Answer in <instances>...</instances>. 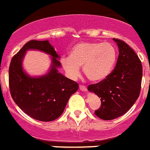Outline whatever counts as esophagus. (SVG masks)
Returning <instances> with one entry per match:
<instances>
[{
  "label": "esophagus",
  "instance_id": "1",
  "mask_svg": "<svg viewBox=\"0 0 150 150\" xmlns=\"http://www.w3.org/2000/svg\"><path fill=\"white\" fill-rule=\"evenodd\" d=\"M79 88L81 91H86L87 90V88H86V86H83V85H80L79 86Z\"/></svg>",
  "mask_w": 150,
  "mask_h": 150
}]
</instances>
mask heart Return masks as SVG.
Wrapping results in <instances>:
<instances>
[{
  "mask_svg": "<svg viewBox=\"0 0 150 150\" xmlns=\"http://www.w3.org/2000/svg\"><path fill=\"white\" fill-rule=\"evenodd\" d=\"M117 60L116 48L109 42L83 41L71 47L69 57H63L61 64L69 77L75 79L79 75V67L92 81L106 79L112 71Z\"/></svg>",
  "mask_w": 150,
  "mask_h": 150,
  "instance_id": "heart-1",
  "label": "heart"
}]
</instances>
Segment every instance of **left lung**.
<instances>
[{"label":"left lung","mask_w":150,"mask_h":150,"mask_svg":"<svg viewBox=\"0 0 150 150\" xmlns=\"http://www.w3.org/2000/svg\"><path fill=\"white\" fill-rule=\"evenodd\" d=\"M113 40L119 50L115 69L106 79L88 86V91L101 98V106L95 114L103 120L127 112L139 98L142 83V66L138 55L122 40Z\"/></svg>","instance_id":"8db88e82"}]
</instances>
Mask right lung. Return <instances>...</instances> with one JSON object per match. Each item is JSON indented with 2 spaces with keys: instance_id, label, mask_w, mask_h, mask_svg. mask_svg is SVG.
Wrapping results in <instances>:
<instances>
[{
  "instance_id": "right-lung-1",
  "label": "right lung",
  "mask_w": 150,
  "mask_h": 150,
  "mask_svg": "<svg viewBox=\"0 0 150 150\" xmlns=\"http://www.w3.org/2000/svg\"><path fill=\"white\" fill-rule=\"evenodd\" d=\"M38 49L52 56L53 64L47 75L29 77L23 72L21 62L25 52ZM55 50L48 41H28L13 56L9 67V88L14 103L24 113L36 120L50 122L60 116L70 96L79 88V84L58 72L61 65Z\"/></svg>"
}]
</instances>
